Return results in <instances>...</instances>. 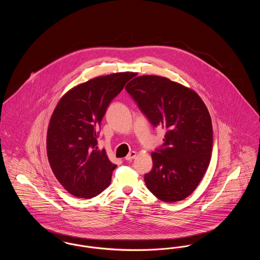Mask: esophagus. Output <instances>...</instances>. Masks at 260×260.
Instances as JSON below:
<instances>
[{
  "label": "esophagus",
  "mask_w": 260,
  "mask_h": 260,
  "mask_svg": "<svg viewBox=\"0 0 260 260\" xmlns=\"http://www.w3.org/2000/svg\"><path fill=\"white\" fill-rule=\"evenodd\" d=\"M136 156H137V153H136V151H133V152H131V153L125 157V160H126V161H132V160L136 159Z\"/></svg>",
  "instance_id": "obj_1"
}]
</instances>
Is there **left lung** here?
<instances>
[{"mask_svg":"<svg viewBox=\"0 0 260 260\" xmlns=\"http://www.w3.org/2000/svg\"><path fill=\"white\" fill-rule=\"evenodd\" d=\"M125 89L150 123L167 131L164 148L151 154L145 184L167 203L187 198L210 165L212 124L206 104L195 90L156 75L138 76Z\"/></svg>","mask_w":260,"mask_h":260,"instance_id":"obj_1","label":"left lung"}]
</instances>
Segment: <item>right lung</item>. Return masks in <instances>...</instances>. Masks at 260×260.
Masks as SVG:
<instances>
[{
	"label": "right lung",
	"instance_id": "1",
	"mask_svg": "<svg viewBox=\"0 0 260 260\" xmlns=\"http://www.w3.org/2000/svg\"><path fill=\"white\" fill-rule=\"evenodd\" d=\"M134 72L99 76L69 89L50 117L47 154L55 177L71 195L98 196L111 182L117 168L105 149L98 147L96 128L106 109Z\"/></svg>",
	"mask_w": 260,
	"mask_h": 260
}]
</instances>
